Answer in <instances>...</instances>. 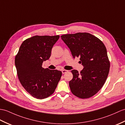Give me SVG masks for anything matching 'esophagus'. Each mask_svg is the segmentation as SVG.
<instances>
[{
  "mask_svg": "<svg viewBox=\"0 0 125 125\" xmlns=\"http://www.w3.org/2000/svg\"><path fill=\"white\" fill-rule=\"evenodd\" d=\"M68 72V70H62V72L63 74H64L65 73H66V72Z\"/></svg>",
  "mask_w": 125,
  "mask_h": 125,
  "instance_id": "1",
  "label": "esophagus"
}]
</instances>
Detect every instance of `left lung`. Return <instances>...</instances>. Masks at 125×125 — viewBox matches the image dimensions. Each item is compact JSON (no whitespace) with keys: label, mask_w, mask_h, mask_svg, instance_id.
Instances as JSON below:
<instances>
[{"label":"left lung","mask_w":125,"mask_h":125,"mask_svg":"<svg viewBox=\"0 0 125 125\" xmlns=\"http://www.w3.org/2000/svg\"><path fill=\"white\" fill-rule=\"evenodd\" d=\"M61 37L73 57H80L84 67L80 73L76 70L71 71L73 78L69 86L72 93L83 99L92 97L102 88L109 72L110 63L105 45L87 32L63 34Z\"/></svg>","instance_id":"8db88e82"}]
</instances>
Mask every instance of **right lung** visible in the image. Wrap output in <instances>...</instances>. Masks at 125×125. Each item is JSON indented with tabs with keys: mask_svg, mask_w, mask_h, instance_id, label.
Masks as SVG:
<instances>
[{
	"mask_svg": "<svg viewBox=\"0 0 125 125\" xmlns=\"http://www.w3.org/2000/svg\"><path fill=\"white\" fill-rule=\"evenodd\" d=\"M60 36H34L23 41L15 58L17 74L21 85L37 99L54 93L62 72L42 67L49 59L52 48Z\"/></svg>",
	"mask_w": 125,
	"mask_h": 125,
	"instance_id": "right-lung-1",
	"label": "right lung"
}]
</instances>
